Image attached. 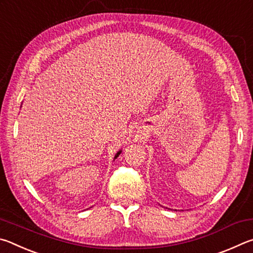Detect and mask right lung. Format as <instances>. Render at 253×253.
Instances as JSON below:
<instances>
[{"label":"right lung","mask_w":253,"mask_h":253,"mask_svg":"<svg viewBox=\"0 0 253 253\" xmlns=\"http://www.w3.org/2000/svg\"><path fill=\"white\" fill-rule=\"evenodd\" d=\"M119 154H121V152H118V153H117V154H116V156H115V158H117V156H118V155H119Z\"/></svg>","instance_id":"add662e5"}]
</instances>
